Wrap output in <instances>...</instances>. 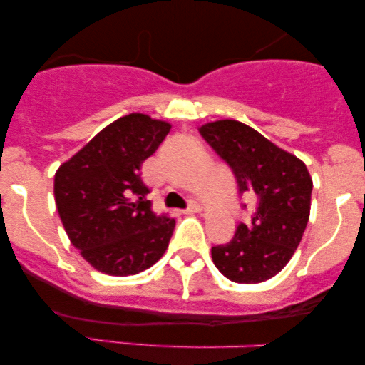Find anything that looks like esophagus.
Segmentation results:
<instances>
[{
    "mask_svg": "<svg viewBox=\"0 0 365 365\" xmlns=\"http://www.w3.org/2000/svg\"><path fill=\"white\" fill-rule=\"evenodd\" d=\"M200 211H202V207H200L199 204L190 202V204H188V207L183 212H185V215H192V212H200Z\"/></svg>",
    "mask_w": 365,
    "mask_h": 365,
    "instance_id": "1",
    "label": "esophagus"
}]
</instances>
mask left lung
<instances>
[{
	"label": "left lung",
	"mask_w": 365,
	"mask_h": 365,
	"mask_svg": "<svg viewBox=\"0 0 365 365\" xmlns=\"http://www.w3.org/2000/svg\"><path fill=\"white\" fill-rule=\"evenodd\" d=\"M199 133L232 168L238 194L255 197L250 223H238L228 244L212 247V262L235 283L266 282L287 266L302 240L312 194L307 166L237 120L206 123Z\"/></svg>",
	"instance_id": "obj_1"
}]
</instances>
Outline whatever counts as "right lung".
Returning <instances> with one entry per match:
<instances>
[{
	"label": "right lung",
	"instance_id": "add662e5",
	"mask_svg": "<svg viewBox=\"0 0 365 365\" xmlns=\"http://www.w3.org/2000/svg\"><path fill=\"white\" fill-rule=\"evenodd\" d=\"M170 128L140 113L121 116L54 175V200L66 235L94 269L137 274L165 254L175 220L153 212L140 166Z\"/></svg>",
	"mask_w": 365,
	"mask_h": 365
}]
</instances>
